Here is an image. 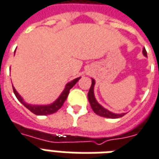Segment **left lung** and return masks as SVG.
<instances>
[{
  "label": "left lung",
  "instance_id": "obj_1",
  "mask_svg": "<svg viewBox=\"0 0 159 159\" xmlns=\"http://www.w3.org/2000/svg\"><path fill=\"white\" fill-rule=\"evenodd\" d=\"M143 55L147 57V53L146 49L143 48ZM94 84H95V82L94 80L92 79V84H91V87H90V89L89 91V93H88V98H89V101L90 106H91V108L93 109V111H94V113H96L97 115H99L100 117H108V118H118V117H121L124 116L126 113H113L110 111H108L106 108H104L102 106H100V104L97 102L96 99L94 97V93H93V88H94Z\"/></svg>",
  "mask_w": 159,
  "mask_h": 159
}]
</instances>
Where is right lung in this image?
<instances>
[{
  "mask_svg": "<svg viewBox=\"0 0 159 159\" xmlns=\"http://www.w3.org/2000/svg\"><path fill=\"white\" fill-rule=\"evenodd\" d=\"M81 77H77L76 79L72 80L71 82H70L66 84L65 89L63 91L61 94L59 95V97L57 99V100L53 102V103L50 104V105H47V106H35V105H30V104H27L23 100V98L19 94V93L16 91V89H14V87H12V89H13V92H14V94L15 96L17 97V99L21 102V103L25 106V107L29 109L31 112H33L36 115H39V116H45V115H49V114H52L56 112L57 111L61 108V107L63 106L64 102L66 101V98L68 97V94H69L70 89L72 88L75 84H76L78 80L80 79Z\"/></svg>",
  "mask_w": 159,
  "mask_h": 159,
  "instance_id": "obj_1",
  "label": "right lung"
}]
</instances>
